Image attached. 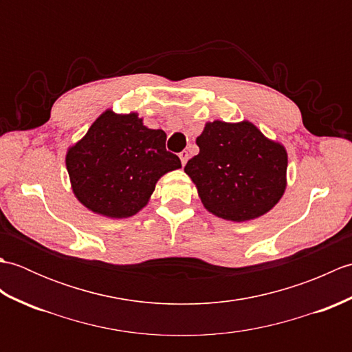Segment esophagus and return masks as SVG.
Returning <instances> with one entry per match:
<instances>
[{"label":"esophagus","mask_w":352,"mask_h":352,"mask_svg":"<svg viewBox=\"0 0 352 352\" xmlns=\"http://www.w3.org/2000/svg\"><path fill=\"white\" fill-rule=\"evenodd\" d=\"M178 155H180V160H182V164H183V166H184V164H186V162H188V159H189V153L188 151H182L180 154H178Z\"/></svg>","instance_id":"1"}]
</instances>
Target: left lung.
<instances>
[{"label":"left lung","instance_id":"8db88e82","mask_svg":"<svg viewBox=\"0 0 352 352\" xmlns=\"http://www.w3.org/2000/svg\"><path fill=\"white\" fill-rule=\"evenodd\" d=\"M184 172L218 218L245 222L267 213L286 190L287 153L250 121L207 122Z\"/></svg>","mask_w":352,"mask_h":352}]
</instances>
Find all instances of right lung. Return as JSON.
Here are the masks:
<instances>
[{"instance_id":"right-lung-1","label":"right lung","mask_w":352,"mask_h":352,"mask_svg":"<svg viewBox=\"0 0 352 352\" xmlns=\"http://www.w3.org/2000/svg\"><path fill=\"white\" fill-rule=\"evenodd\" d=\"M164 145L166 133L148 129L138 113L106 110L66 154L74 195L94 213L130 218L148 204L162 175L182 168Z\"/></svg>"}]
</instances>
